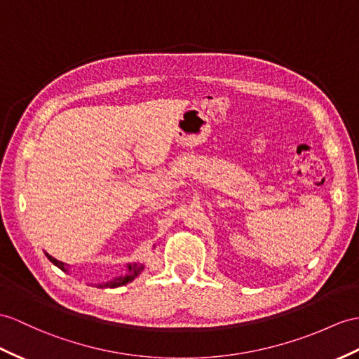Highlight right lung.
Instances as JSON below:
<instances>
[{
  "instance_id": "add662e5",
  "label": "right lung",
  "mask_w": 359,
  "mask_h": 359,
  "mask_svg": "<svg viewBox=\"0 0 359 359\" xmlns=\"http://www.w3.org/2000/svg\"><path fill=\"white\" fill-rule=\"evenodd\" d=\"M46 256L48 257V260L51 262V264H55L59 269L67 271V268H65V265H64V262L56 260L55 257H51L50 255H47V252H46ZM128 269H129V271H128L126 276H120V277L112 278V280H109V282L100 283V285H97V287H118V286H123V285H126V283H129V282H133L134 278L143 271V265L133 264V265H128Z\"/></svg>"
}]
</instances>
